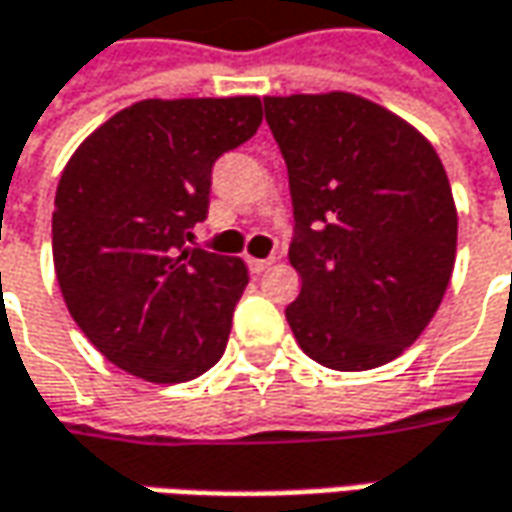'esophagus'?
<instances>
[{"mask_svg":"<svg viewBox=\"0 0 512 512\" xmlns=\"http://www.w3.org/2000/svg\"><path fill=\"white\" fill-rule=\"evenodd\" d=\"M272 263H274L272 257H266V260H260V257H246V266H249V272H252V274L266 272V269H269Z\"/></svg>","mask_w":512,"mask_h":512,"instance_id":"1","label":"esophagus"}]
</instances>
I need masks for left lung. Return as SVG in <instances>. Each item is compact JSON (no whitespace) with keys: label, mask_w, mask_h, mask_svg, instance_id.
I'll return each instance as SVG.
<instances>
[{"label":"left lung","mask_w":512,"mask_h":512,"mask_svg":"<svg viewBox=\"0 0 512 512\" xmlns=\"http://www.w3.org/2000/svg\"><path fill=\"white\" fill-rule=\"evenodd\" d=\"M294 206V340L326 368L368 371L416 343L456 260V203L433 144L368 98L266 96Z\"/></svg>","instance_id":"left-lung-1"}]
</instances>
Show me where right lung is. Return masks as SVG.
<instances>
[{"instance_id": "add662e5", "label": "right lung", "mask_w": 512, "mask_h": 512, "mask_svg": "<svg viewBox=\"0 0 512 512\" xmlns=\"http://www.w3.org/2000/svg\"><path fill=\"white\" fill-rule=\"evenodd\" d=\"M257 96L144 98L70 155L56 189L53 266L84 337L155 385L221 360L249 283L240 257L189 246L212 164L257 133Z\"/></svg>"}]
</instances>
